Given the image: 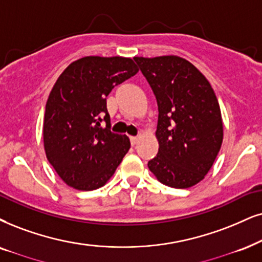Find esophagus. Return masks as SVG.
Segmentation results:
<instances>
[{"label":"esophagus","instance_id":"34e87169","mask_svg":"<svg viewBox=\"0 0 262 262\" xmlns=\"http://www.w3.org/2000/svg\"><path fill=\"white\" fill-rule=\"evenodd\" d=\"M138 141H139V137H130V144L133 145V146L138 144Z\"/></svg>","mask_w":262,"mask_h":262}]
</instances>
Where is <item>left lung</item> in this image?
I'll return each instance as SVG.
<instances>
[{"instance_id":"left-lung-1","label":"left lung","mask_w":262,"mask_h":262,"mask_svg":"<svg viewBox=\"0 0 262 262\" xmlns=\"http://www.w3.org/2000/svg\"><path fill=\"white\" fill-rule=\"evenodd\" d=\"M158 105V154L148 169L158 181L188 188L203 180L223 144V118L208 79L177 55L135 57Z\"/></svg>"}]
</instances>
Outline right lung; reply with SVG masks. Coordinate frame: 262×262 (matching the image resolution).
Listing matches in <instances>:
<instances>
[{
  "mask_svg": "<svg viewBox=\"0 0 262 262\" xmlns=\"http://www.w3.org/2000/svg\"><path fill=\"white\" fill-rule=\"evenodd\" d=\"M138 71L130 58L84 57L59 76L46 104L43 142L49 163L69 186H104L130 148L127 135L110 130L106 97Z\"/></svg>",
  "mask_w": 262,
  "mask_h": 262,
  "instance_id": "add662e5",
  "label": "right lung"
}]
</instances>
